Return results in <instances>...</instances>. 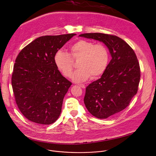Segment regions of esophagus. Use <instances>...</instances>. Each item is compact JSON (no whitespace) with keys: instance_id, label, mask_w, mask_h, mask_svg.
<instances>
[{"instance_id":"obj_1","label":"esophagus","mask_w":156,"mask_h":156,"mask_svg":"<svg viewBox=\"0 0 156 156\" xmlns=\"http://www.w3.org/2000/svg\"><path fill=\"white\" fill-rule=\"evenodd\" d=\"M81 88H83V89H84L85 87H86V86H84V84H78Z\"/></svg>"}]
</instances>
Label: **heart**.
Instances as JSON below:
<instances>
[{
  "mask_svg": "<svg viewBox=\"0 0 156 156\" xmlns=\"http://www.w3.org/2000/svg\"><path fill=\"white\" fill-rule=\"evenodd\" d=\"M70 54L58 51L54 55V63L66 78H71L73 71V60L80 59L78 67L73 76L75 82H83L91 76H101L106 70L109 62V52L103 44L80 39L70 47Z\"/></svg>",
  "mask_w": 156,
  "mask_h": 156,
  "instance_id": "heart-1",
  "label": "heart"
}]
</instances>
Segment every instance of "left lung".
Here are the masks:
<instances>
[{"label":"left lung","instance_id":"left-lung-1","mask_svg":"<svg viewBox=\"0 0 156 156\" xmlns=\"http://www.w3.org/2000/svg\"><path fill=\"white\" fill-rule=\"evenodd\" d=\"M80 36L104 42L112 56L101 78L86 87L84 98L86 107L93 116L107 119L124 110L136 94L140 63L133 49L117 36L95 33Z\"/></svg>","mask_w":156,"mask_h":156}]
</instances>
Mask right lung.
Returning <instances> with one entry per match:
<instances>
[{
  "instance_id": "obj_1",
  "label": "right lung",
  "mask_w": 156,
  "mask_h": 156,
  "mask_svg": "<svg viewBox=\"0 0 156 156\" xmlns=\"http://www.w3.org/2000/svg\"><path fill=\"white\" fill-rule=\"evenodd\" d=\"M75 35L41 36L16 57L12 85L17 106L28 120L50 125L60 116L64 96L72 83L57 69L54 55Z\"/></svg>"
}]
</instances>
